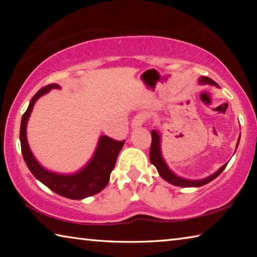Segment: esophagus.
<instances>
[{
  "label": "esophagus",
  "mask_w": 257,
  "mask_h": 257,
  "mask_svg": "<svg viewBox=\"0 0 257 257\" xmlns=\"http://www.w3.org/2000/svg\"><path fill=\"white\" fill-rule=\"evenodd\" d=\"M144 122H145V115L144 114H137V115H135V118L133 119L132 127L133 128H138V127H141V125Z\"/></svg>",
  "instance_id": "obj_1"
}]
</instances>
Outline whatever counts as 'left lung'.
Segmentation results:
<instances>
[{"label":"left lung","mask_w":257,"mask_h":257,"mask_svg":"<svg viewBox=\"0 0 257 257\" xmlns=\"http://www.w3.org/2000/svg\"><path fill=\"white\" fill-rule=\"evenodd\" d=\"M198 82L201 85L207 84V85H213L215 87H219V85H217L214 80H212L211 78H207L204 76L199 78ZM151 135H152V145H151V151H150L151 163L155 165L159 175L162 177L165 181L169 182V184L175 185L178 187H201V186L208 184V182H211L212 180H214L215 178L224 170L225 167H227L228 163L223 164L222 167L219 169V170L215 171L213 175L204 178V179H198V180L186 179V178H182L180 176L176 175V173L168 167L167 162L164 161L163 155H162V150H161V141H162V138H161V134L158 132V130H152ZM239 141H240V136H239V138H238L237 147L239 145Z\"/></svg>","instance_id":"obj_1"}]
</instances>
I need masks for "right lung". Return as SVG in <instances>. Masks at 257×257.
<instances>
[{
    "instance_id": "1",
    "label": "right lung",
    "mask_w": 257,
    "mask_h": 257,
    "mask_svg": "<svg viewBox=\"0 0 257 257\" xmlns=\"http://www.w3.org/2000/svg\"><path fill=\"white\" fill-rule=\"evenodd\" d=\"M52 89H61V87L58 84H51L41 88L30 99L27 111L21 118L20 143L24 160L37 180L61 196L70 199H84L93 196L102 191L108 184L110 175L114 169L124 141L118 142L107 136H101L92 159L80 170L69 175L47 170L38 162L30 150L27 139V123L37 99Z\"/></svg>"
}]
</instances>
